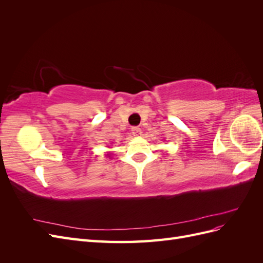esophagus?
I'll return each mask as SVG.
<instances>
[{"instance_id":"1","label":"esophagus","mask_w":263,"mask_h":263,"mask_svg":"<svg viewBox=\"0 0 263 263\" xmlns=\"http://www.w3.org/2000/svg\"><path fill=\"white\" fill-rule=\"evenodd\" d=\"M132 134L134 135V136L138 137V136H140V135H141V129L139 128V127H133V128H132Z\"/></svg>"}]
</instances>
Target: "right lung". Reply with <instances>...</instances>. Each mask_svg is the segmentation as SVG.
Masks as SVG:
<instances>
[{
  "instance_id": "obj_1",
  "label": "right lung",
  "mask_w": 263,
  "mask_h": 263,
  "mask_svg": "<svg viewBox=\"0 0 263 263\" xmlns=\"http://www.w3.org/2000/svg\"><path fill=\"white\" fill-rule=\"evenodd\" d=\"M108 157H109V155H108Z\"/></svg>"
}]
</instances>
